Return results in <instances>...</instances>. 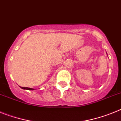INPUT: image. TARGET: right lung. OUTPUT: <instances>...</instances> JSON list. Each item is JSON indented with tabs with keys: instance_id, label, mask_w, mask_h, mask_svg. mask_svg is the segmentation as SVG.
<instances>
[{
	"instance_id": "add662e5",
	"label": "right lung",
	"mask_w": 121,
	"mask_h": 121,
	"mask_svg": "<svg viewBox=\"0 0 121 121\" xmlns=\"http://www.w3.org/2000/svg\"><path fill=\"white\" fill-rule=\"evenodd\" d=\"M20 88L23 89V90H34L35 89L33 88H27V87H21L20 86Z\"/></svg>"
}]
</instances>
